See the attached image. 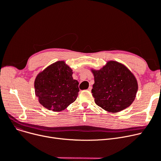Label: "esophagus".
Returning a JSON list of instances; mask_svg holds the SVG:
<instances>
[{
  "label": "esophagus",
  "mask_w": 161,
  "mask_h": 161,
  "mask_svg": "<svg viewBox=\"0 0 161 161\" xmlns=\"http://www.w3.org/2000/svg\"><path fill=\"white\" fill-rule=\"evenodd\" d=\"M92 86H89V87H88V90L90 92V91L92 90Z\"/></svg>",
  "instance_id": "obj_1"
}]
</instances>
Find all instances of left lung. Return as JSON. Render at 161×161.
Returning a JSON list of instances; mask_svg holds the SVG:
<instances>
[{
    "label": "left lung",
    "instance_id": "obj_1",
    "mask_svg": "<svg viewBox=\"0 0 161 161\" xmlns=\"http://www.w3.org/2000/svg\"><path fill=\"white\" fill-rule=\"evenodd\" d=\"M90 70L94 77L92 93L97 105L107 112L115 113L133 103L138 82L124 64L109 60L101 69Z\"/></svg>",
    "mask_w": 161,
    "mask_h": 161
}]
</instances>
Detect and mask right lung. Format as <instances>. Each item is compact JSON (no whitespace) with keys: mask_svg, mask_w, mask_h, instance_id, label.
<instances>
[{"mask_svg":"<svg viewBox=\"0 0 161 161\" xmlns=\"http://www.w3.org/2000/svg\"><path fill=\"white\" fill-rule=\"evenodd\" d=\"M73 73L65 62L60 60L37 74L34 80L35 94L43 107L60 112L76 100L79 92V82L73 79Z\"/></svg>","mask_w":161,"mask_h":161,"instance_id":"right-lung-1","label":"right lung"}]
</instances>
